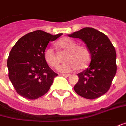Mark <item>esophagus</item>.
<instances>
[{
  "label": "esophagus",
  "mask_w": 126,
  "mask_h": 126,
  "mask_svg": "<svg viewBox=\"0 0 126 126\" xmlns=\"http://www.w3.org/2000/svg\"><path fill=\"white\" fill-rule=\"evenodd\" d=\"M62 75L64 77H69L70 76V74H62Z\"/></svg>",
  "instance_id": "34e87169"
}]
</instances>
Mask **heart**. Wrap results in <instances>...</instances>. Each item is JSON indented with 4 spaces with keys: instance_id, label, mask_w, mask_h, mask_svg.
Returning <instances> with one entry per match:
<instances>
[{
    "instance_id": "b5f03b06",
    "label": "heart",
    "mask_w": 126,
    "mask_h": 126,
    "mask_svg": "<svg viewBox=\"0 0 126 126\" xmlns=\"http://www.w3.org/2000/svg\"><path fill=\"white\" fill-rule=\"evenodd\" d=\"M57 45L61 49L67 51L65 56V63L60 65L58 70L61 72H69L79 68L82 70L88 65L91 60V54L86 47L77 45V42L68 37L61 39ZM44 59L50 67H56L59 65L58 55L51 47H47L44 51Z\"/></svg>"
}]
</instances>
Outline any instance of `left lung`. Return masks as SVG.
<instances>
[{
  "mask_svg": "<svg viewBox=\"0 0 126 126\" xmlns=\"http://www.w3.org/2000/svg\"><path fill=\"white\" fill-rule=\"evenodd\" d=\"M68 36L81 39L91 54L89 67L77 74L75 91L90 100L102 96L110 89L116 72L114 47L104 33L93 28H82Z\"/></svg>",
  "mask_w": 126,
  "mask_h": 126,
  "instance_id": "obj_1",
  "label": "left lung"
}]
</instances>
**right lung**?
<instances>
[{
	"instance_id": "add662e5",
	"label": "right lung",
	"mask_w": 126,
	"mask_h": 126,
	"mask_svg": "<svg viewBox=\"0 0 126 126\" xmlns=\"http://www.w3.org/2000/svg\"><path fill=\"white\" fill-rule=\"evenodd\" d=\"M61 35L37 30L21 37L12 48L7 63L8 76L22 97L35 100L49 90L58 74L46 63L43 54L49 42Z\"/></svg>"
}]
</instances>
